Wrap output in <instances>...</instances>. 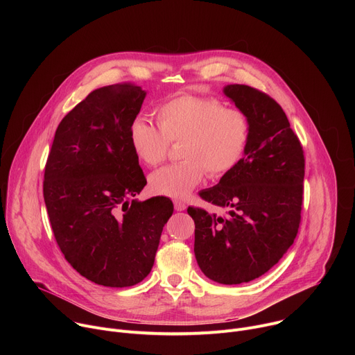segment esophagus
Returning <instances> with one entry per match:
<instances>
[{
  "label": "esophagus",
  "mask_w": 355,
  "mask_h": 355,
  "mask_svg": "<svg viewBox=\"0 0 355 355\" xmlns=\"http://www.w3.org/2000/svg\"><path fill=\"white\" fill-rule=\"evenodd\" d=\"M174 208H175V211L181 212V211H185V209H187V205L184 204L182 200H174Z\"/></svg>",
  "instance_id": "esophagus-1"
}]
</instances>
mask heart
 <instances>
[{
    "label": "heart",
    "instance_id": "b5f03b06",
    "mask_svg": "<svg viewBox=\"0 0 355 355\" xmlns=\"http://www.w3.org/2000/svg\"><path fill=\"white\" fill-rule=\"evenodd\" d=\"M159 126L136 118L129 141L136 157L148 167L160 166L171 143H181L180 163L150 177L155 192L185 198L208 173L218 178L232 171L244 157L251 139V121L237 108H226L214 96L181 94L157 108Z\"/></svg>",
    "mask_w": 355,
    "mask_h": 355
}]
</instances>
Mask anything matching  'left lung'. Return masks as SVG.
Masks as SVG:
<instances>
[{
    "label": "left lung",
    "mask_w": 355,
    "mask_h": 355,
    "mask_svg": "<svg viewBox=\"0 0 355 355\" xmlns=\"http://www.w3.org/2000/svg\"><path fill=\"white\" fill-rule=\"evenodd\" d=\"M225 95L247 114L251 139L243 160L199 196L226 216L188 208L195 222V259L209 279L237 285L271 270L292 245L303 200L305 156L281 105L243 84Z\"/></svg>",
    "instance_id": "1"
}]
</instances>
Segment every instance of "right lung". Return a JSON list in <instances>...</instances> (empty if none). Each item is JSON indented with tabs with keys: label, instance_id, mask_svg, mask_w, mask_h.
<instances>
[{
	"label": "right lung",
	"instance_id": "obj_1",
	"mask_svg": "<svg viewBox=\"0 0 355 355\" xmlns=\"http://www.w3.org/2000/svg\"><path fill=\"white\" fill-rule=\"evenodd\" d=\"M144 96L132 83L88 94L59 123L44 167L43 198L64 259L111 288L148 275L174 212L168 198L132 199L147 182L129 141Z\"/></svg>",
	"mask_w": 355,
	"mask_h": 355
}]
</instances>
